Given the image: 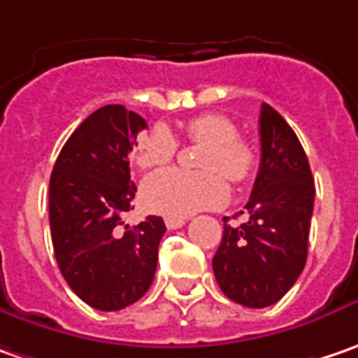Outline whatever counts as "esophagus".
Returning a JSON list of instances; mask_svg holds the SVG:
<instances>
[{"mask_svg": "<svg viewBox=\"0 0 358 358\" xmlns=\"http://www.w3.org/2000/svg\"><path fill=\"white\" fill-rule=\"evenodd\" d=\"M164 222H166V226H168L170 230H176V228H182V226L186 224V218H180V216H166Z\"/></svg>", "mask_w": 358, "mask_h": 358, "instance_id": "obj_1", "label": "esophagus"}]
</instances>
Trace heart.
I'll list each match as a JSON object with an SVG mask.
<instances>
[{"mask_svg": "<svg viewBox=\"0 0 358 358\" xmlns=\"http://www.w3.org/2000/svg\"><path fill=\"white\" fill-rule=\"evenodd\" d=\"M190 142L202 144L198 154L200 172L168 168L152 174L142 184V202L146 208L166 216H190L198 210L220 206L228 196V180L241 184L252 176L257 166L255 148L238 138L232 120L222 114H200L184 124ZM178 150V140L164 124L142 134L134 148L140 168L152 170L168 164Z\"/></svg>", "mask_w": 358, "mask_h": 358, "instance_id": "b5f03b06", "label": "heart"}]
</instances>
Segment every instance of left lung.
<instances>
[{
    "label": "left lung",
    "mask_w": 358,
    "mask_h": 358,
    "mask_svg": "<svg viewBox=\"0 0 358 358\" xmlns=\"http://www.w3.org/2000/svg\"><path fill=\"white\" fill-rule=\"evenodd\" d=\"M315 180L303 146L268 103L260 110V168L246 222L224 218L212 258L218 287L234 303L264 308L278 303L301 276L308 255Z\"/></svg>",
    "instance_id": "obj_1"
}]
</instances>
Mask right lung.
<instances>
[{
    "label": "right lung",
    "mask_w": 358,
    "mask_h": 358,
    "mask_svg": "<svg viewBox=\"0 0 358 358\" xmlns=\"http://www.w3.org/2000/svg\"><path fill=\"white\" fill-rule=\"evenodd\" d=\"M146 120L124 106H103L68 138L50 178V228L57 266L70 288L98 310L140 301L154 280L160 216L124 224L136 186L130 152Z\"/></svg>",
    "instance_id": "obj_1"
}]
</instances>
